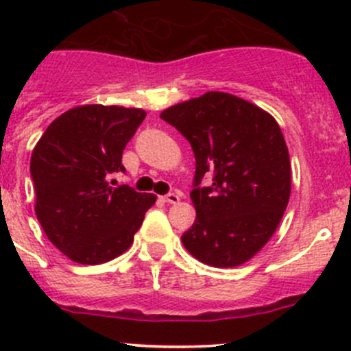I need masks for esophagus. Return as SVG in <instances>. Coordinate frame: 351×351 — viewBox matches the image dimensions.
<instances>
[{
    "instance_id": "1",
    "label": "esophagus",
    "mask_w": 351,
    "mask_h": 351,
    "mask_svg": "<svg viewBox=\"0 0 351 351\" xmlns=\"http://www.w3.org/2000/svg\"><path fill=\"white\" fill-rule=\"evenodd\" d=\"M162 200H165L166 204H178L180 195H178V193H168V195L162 197Z\"/></svg>"
}]
</instances>
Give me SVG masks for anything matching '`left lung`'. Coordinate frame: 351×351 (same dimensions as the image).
<instances>
[{
  "mask_svg": "<svg viewBox=\"0 0 351 351\" xmlns=\"http://www.w3.org/2000/svg\"><path fill=\"white\" fill-rule=\"evenodd\" d=\"M161 119L192 146L195 222L182 243L215 268L246 263L282 221L290 197L289 149L277 120L263 108L222 91L162 110ZM213 176L210 187L201 178Z\"/></svg>",
  "mask_w": 351,
  "mask_h": 351,
  "instance_id": "obj_1",
  "label": "left lung"
}]
</instances>
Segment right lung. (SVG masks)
Here are the masks:
<instances>
[{
  "label": "right lung",
  "mask_w": 351,
  "mask_h": 351,
  "mask_svg": "<svg viewBox=\"0 0 351 351\" xmlns=\"http://www.w3.org/2000/svg\"><path fill=\"white\" fill-rule=\"evenodd\" d=\"M144 119L141 108L81 105L59 115L34 147L35 215L49 241L76 263L120 256L154 205L153 193L108 182L125 171L122 153Z\"/></svg>",
  "instance_id": "right-lung-1"
}]
</instances>
